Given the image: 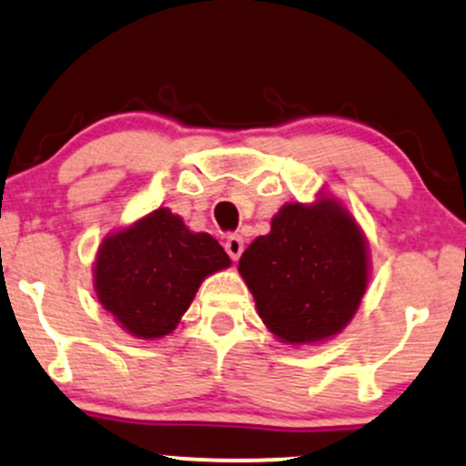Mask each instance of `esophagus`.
<instances>
[{
    "label": "esophagus",
    "mask_w": 466,
    "mask_h": 466,
    "mask_svg": "<svg viewBox=\"0 0 466 466\" xmlns=\"http://www.w3.org/2000/svg\"><path fill=\"white\" fill-rule=\"evenodd\" d=\"M224 248H227V253L233 261H238L244 253V239L239 238V235H231V238H227V242H224Z\"/></svg>",
    "instance_id": "obj_1"
}]
</instances>
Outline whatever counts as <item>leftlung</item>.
Segmentation results:
<instances>
[{"instance_id": "left-lung-1", "label": "left lung", "mask_w": 466, "mask_h": 466, "mask_svg": "<svg viewBox=\"0 0 466 466\" xmlns=\"http://www.w3.org/2000/svg\"><path fill=\"white\" fill-rule=\"evenodd\" d=\"M238 270L279 342L319 344L336 338L362 305L369 242L349 207L319 191L311 202H286L270 233L244 250Z\"/></svg>"}]
</instances>
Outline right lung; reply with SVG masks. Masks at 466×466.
Segmentation results:
<instances>
[{"label": "right lung", "mask_w": 466, "mask_h": 466, "mask_svg": "<svg viewBox=\"0 0 466 466\" xmlns=\"http://www.w3.org/2000/svg\"><path fill=\"white\" fill-rule=\"evenodd\" d=\"M228 266L216 238L157 207L106 233L93 259V292L128 336L158 340L177 329L200 283Z\"/></svg>", "instance_id": "obj_1"}]
</instances>
